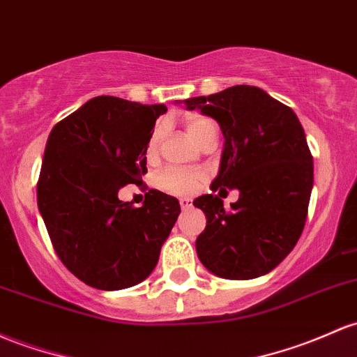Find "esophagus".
Masks as SVG:
<instances>
[{
  "label": "esophagus",
  "instance_id": "esophagus-1",
  "mask_svg": "<svg viewBox=\"0 0 357 357\" xmlns=\"http://www.w3.org/2000/svg\"><path fill=\"white\" fill-rule=\"evenodd\" d=\"M179 205H181L183 210H188L191 206V199L190 198H181V199H179Z\"/></svg>",
  "mask_w": 357,
  "mask_h": 357
}]
</instances>
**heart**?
Here are the masks:
<instances>
[{"label":"heart","mask_w":357,"mask_h":357,"mask_svg":"<svg viewBox=\"0 0 357 357\" xmlns=\"http://www.w3.org/2000/svg\"><path fill=\"white\" fill-rule=\"evenodd\" d=\"M213 127L208 120L205 119H193L186 123V132L191 137L193 142H197L198 137L206 130V128ZM160 139V128H155L152 132L151 139L147 142V155H152L158 151ZM203 181V174L198 171H186V169H176V167H169L160 174L159 185L164 190L171 191L176 195H190L199 186V183Z\"/></svg>","instance_id":"obj_1"}]
</instances>
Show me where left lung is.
<instances>
[{
	"label": "left lung",
	"mask_w": 357,
	"mask_h": 357,
	"mask_svg": "<svg viewBox=\"0 0 357 357\" xmlns=\"http://www.w3.org/2000/svg\"><path fill=\"white\" fill-rule=\"evenodd\" d=\"M183 103L220 125L223 151L210 188L238 190L229 211L217 195L193 202L206 217L197 238L198 259L225 280L268 274L298 242L310 203L313 159L298 116L248 84Z\"/></svg>",
	"instance_id": "left-lung-1"
}]
</instances>
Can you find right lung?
<instances>
[{
    "mask_svg": "<svg viewBox=\"0 0 357 357\" xmlns=\"http://www.w3.org/2000/svg\"><path fill=\"white\" fill-rule=\"evenodd\" d=\"M164 105L96 96L50 130L37 203L59 259L89 287L115 291L154 271L179 217L174 197L149 190L142 206L119 198L147 172V142Z\"/></svg>",
    "mask_w": 357,
    "mask_h": 357,
    "instance_id": "add662e5",
    "label": "right lung"
}]
</instances>
